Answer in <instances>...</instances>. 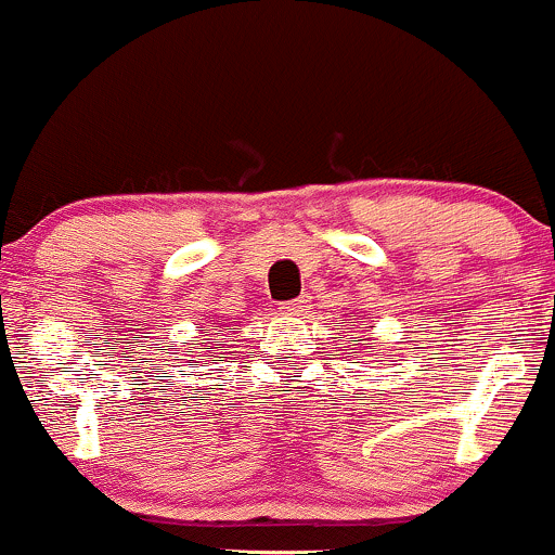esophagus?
Listing matches in <instances>:
<instances>
[{"instance_id": "esophagus-1", "label": "esophagus", "mask_w": 555, "mask_h": 555, "mask_svg": "<svg viewBox=\"0 0 555 555\" xmlns=\"http://www.w3.org/2000/svg\"><path fill=\"white\" fill-rule=\"evenodd\" d=\"M308 302H310L308 297H297V299H289V302H282V308L279 310H282L284 315H299L308 310Z\"/></svg>"}]
</instances>
